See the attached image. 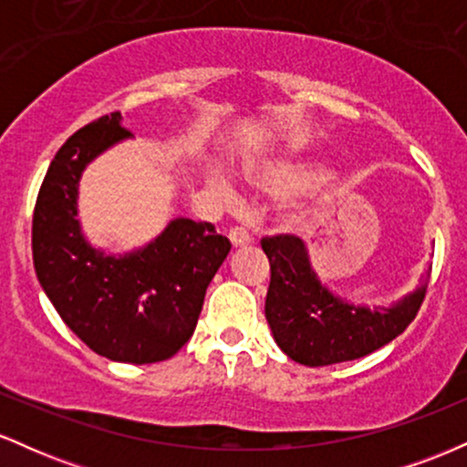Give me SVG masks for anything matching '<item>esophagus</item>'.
<instances>
[{
	"mask_svg": "<svg viewBox=\"0 0 467 467\" xmlns=\"http://www.w3.org/2000/svg\"><path fill=\"white\" fill-rule=\"evenodd\" d=\"M228 239H230V244L234 245V248H241V245H248V244H250L252 234H250L245 228L234 226V228L228 233Z\"/></svg>",
	"mask_w": 467,
	"mask_h": 467,
	"instance_id": "1",
	"label": "esophagus"
}]
</instances>
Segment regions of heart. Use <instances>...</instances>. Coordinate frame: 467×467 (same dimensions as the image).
<instances>
[{"instance_id":"heart-1","label":"heart","mask_w":467,"mask_h":467,"mask_svg":"<svg viewBox=\"0 0 467 467\" xmlns=\"http://www.w3.org/2000/svg\"><path fill=\"white\" fill-rule=\"evenodd\" d=\"M312 178V169L303 164H281V166H267L265 171H261L256 175V182L267 191L283 192V191H294L298 186H303L305 182ZM316 215L314 206H296L289 213V219L294 223H307L312 222Z\"/></svg>"}]
</instances>
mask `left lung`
Returning <instances> with one entry per match:
<instances>
[{
    "label": "left lung",
    "mask_w": 467,
    "mask_h": 467,
    "mask_svg": "<svg viewBox=\"0 0 467 467\" xmlns=\"http://www.w3.org/2000/svg\"><path fill=\"white\" fill-rule=\"evenodd\" d=\"M270 259L265 318L276 345L305 367H327L368 356L389 345L415 320L432 265L420 287L400 303L382 309L356 307L320 285L309 267L305 244L294 234L261 239Z\"/></svg>",
    "instance_id": "left-lung-1"
}]
</instances>
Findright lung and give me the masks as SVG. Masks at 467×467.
Returning a JSON list of instances; mask_svg holds the SVG:
<instances>
[{
	"label": "right lung",
	"instance_id": "1",
	"mask_svg": "<svg viewBox=\"0 0 467 467\" xmlns=\"http://www.w3.org/2000/svg\"><path fill=\"white\" fill-rule=\"evenodd\" d=\"M120 111L89 122L58 149L32 215L36 278L85 345L114 362L169 360L189 342L208 283L230 241L206 222L175 219L147 248L105 256L80 234L78 180L88 162L131 136Z\"/></svg>",
	"mask_w": 467,
	"mask_h": 467
}]
</instances>
